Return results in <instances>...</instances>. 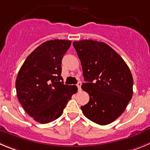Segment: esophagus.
Wrapping results in <instances>:
<instances>
[{
    "mask_svg": "<svg viewBox=\"0 0 150 150\" xmlns=\"http://www.w3.org/2000/svg\"><path fill=\"white\" fill-rule=\"evenodd\" d=\"M77 86H78V91L81 90V82L78 83V84H77Z\"/></svg>",
    "mask_w": 150,
    "mask_h": 150,
    "instance_id": "34e87169",
    "label": "esophagus"
}]
</instances>
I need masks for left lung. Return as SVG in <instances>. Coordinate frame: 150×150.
<instances>
[{"instance_id":"1","label":"left lung","mask_w":150,"mask_h":150,"mask_svg":"<svg viewBox=\"0 0 150 150\" xmlns=\"http://www.w3.org/2000/svg\"><path fill=\"white\" fill-rule=\"evenodd\" d=\"M86 83L81 88L89 100L81 106L88 119L99 125L115 121L132 97L133 78L128 66L107 43L92 40L73 42Z\"/></svg>"}]
</instances>
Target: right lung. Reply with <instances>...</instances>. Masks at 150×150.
<instances>
[{"label": "right lung", "mask_w": 150, "mask_h": 150, "mask_svg": "<svg viewBox=\"0 0 150 150\" xmlns=\"http://www.w3.org/2000/svg\"><path fill=\"white\" fill-rule=\"evenodd\" d=\"M71 43L59 39L44 42L28 56L18 72L15 87L19 102L40 124L58 118L78 91L75 85L61 81V61Z\"/></svg>", "instance_id": "add662e5"}]
</instances>
